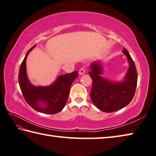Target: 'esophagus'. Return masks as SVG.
Returning <instances> with one entry per match:
<instances>
[{"instance_id":"obj_1","label":"esophagus","mask_w":156,"mask_h":156,"mask_svg":"<svg viewBox=\"0 0 156 156\" xmlns=\"http://www.w3.org/2000/svg\"><path fill=\"white\" fill-rule=\"evenodd\" d=\"M85 73V68H82L79 70V74L80 75H83Z\"/></svg>"}]
</instances>
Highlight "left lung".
Wrapping results in <instances>:
<instances>
[{"mask_svg":"<svg viewBox=\"0 0 156 156\" xmlns=\"http://www.w3.org/2000/svg\"><path fill=\"white\" fill-rule=\"evenodd\" d=\"M122 53L126 57L129 68L120 81L109 80L101 76L103 74L101 61L90 63L88 72L93 80L90 99L94 105L103 112H113L124 108L133 99L137 84V72L132 57L124 48Z\"/></svg>","mask_w":156,"mask_h":156,"instance_id":"8db88e82","label":"left lung"}]
</instances>
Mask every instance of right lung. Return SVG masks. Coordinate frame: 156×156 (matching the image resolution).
Listing matches in <instances>:
<instances>
[{
    "label": "right lung",
    "mask_w": 156,
    "mask_h": 156,
    "mask_svg": "<svg viewBox=\"0 0 156 156\" xmlns=\"http://www.w3.org/2000/svg\"><path fill=\"white\" fill-rule=\"evenodd\" d=\"M36 45L27 52L19 72V84L21 93L30 106L38 112L55 114L61 112L68 99L72 82L78 77V72L57 76L48 86H35L31 83L27 75L26 59L27 55Z\"/></svg>",
    "instance_id": "1"
}]
</instances>
